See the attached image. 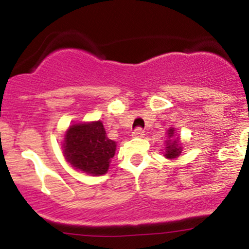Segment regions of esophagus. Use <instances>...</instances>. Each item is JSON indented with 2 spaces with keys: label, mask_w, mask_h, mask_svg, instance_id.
Masks as SVG:
<instances>
[{
  "label": "esophagus",
  "mask_w": 249,
  "mask_h": 249,
  "mask_svg": "<svg viewBox=\"0 0 249 249\" xmlns=\"http://www.w3.org/2000/svg\"><path fill=\"white\" fill-rule=\"evenodd\" d=\"M132 136H134V137H140V139H141V137L144 136V131H143V130L141 129V127H139V129H136L134 132H132Z\"/></svg>",
  "instance_id": "obj_1"
}]
</instances>
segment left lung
Wrapping results in <instances>:
<instances>
[{
	"mask_svg": "<svg viewBox=\"0 0 249 249\" xmlns=\"http://www.w3.org/2000/svg\"><path fill=\"white\" fill-rule=\"evenodd\" d=\"M175 127H170L167 130V140L165 141L164 157L169 160L177 159L183 150V143L180 142L179 136L176 134Z\"/></svg>",
	"mask_w": 249,
	"mask_h": 249,
	"instance_id": "8db88e82",
	"label": "left lung"
}]
</instances>
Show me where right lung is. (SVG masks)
I'll list each match as a JSON object with an SVG mask.
<instances>
[{
    "mask_svg": "<svg viewBox=\"0 0 249 249\" xmlns=\"http://www.w3.org/2000/svg\"><path fill=\"white\" fill-rule=\"evenodd\" d=\"M61 143L66 161L90 176H102L108 171L117 149V142L107 137L100 120L70 125Z\"/></svg>",
    "mask_w": 249,
    "mask_h": 249,
    "instance_id": "obj_1",
    "label": "right lung"
}]
</instances>
